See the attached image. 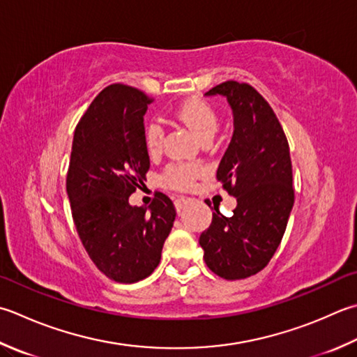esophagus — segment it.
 I'll use <instances>...</instances> for the list:
<instances>
[{"instance_id":"34e87169","label":"esophagus","mask_w":357,"mask_h":357,"mask_svg":"<svg viewBox=\"0 0 357 357\" xmlns=\"http://www.w3.org/2000/svg\"><path fill=\"white\" fill-rule=\"evenodd\" d=\"M187 202H188V199L184 197H179L176 201H174V208H176V212L183 211V208L187 206Z\"/></svg>"}]
</instances>
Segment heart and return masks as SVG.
Returning a JSON list of instances; mask_svg holds the SVG:
<instances>
[{
  "label": "heart",
  "instance_id": "heart-1",
  "mask_svg": "<svg viewBox=\"0 0 357 357\" xmlns=\"http://www.w3.org/2000/svg\"><path fill=\"white\" fill-rule=\"evenodd\" d=\"M174 116L183 122L199 141L212 139L218 130V116L211 103L201 99H188L174 109ZM164 137V130L159 123L151 122L145 128V145L150 153H156L160 149ZM202 172L198 164H172L165 169L162 181L165 185L174 188H188L193 179Z\"/></svg>",
  "mask_w": 357,
  "mask_h": 357
}]
</instances>
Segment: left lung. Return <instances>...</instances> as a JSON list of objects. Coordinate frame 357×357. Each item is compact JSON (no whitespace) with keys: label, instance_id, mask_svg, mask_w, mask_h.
Masks as SVG:
<instances>
[{"label":"left lung","instance_id":"1","mask_svg":"<svg viewBox=\"0 0 357 357\" xmlns=\"http://www.w3.org/2000/svg\"><path fill=\"white\" fill-rule=\"evenodd\" d=\"M206 96L226 97L232 108V139L216 178L236 207L230 216L215 208L199 246L208 269L240 280L266 266L283 238L294 206L289 145L269 103L248 83L229 80Z\"/></svg>","mask_w":357,"mask_h":357}]
</instances>
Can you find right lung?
Listing matches in <instances>:
<instances>
[{
  "label": "right lung",
  "instance_id": "1",
  "mask_svg": "<svg viewBox=\"0 0 357 357\" xmlns=\"http://www.w3.org/2000/svg\"><path fill=\"white\" fill-rule=\"evenodd\" d=\"M153 102L136 88L109 85L74 131L66 178L74 225L97 269L119 283L158 268L176 216L164 193L149 208L130 204L150 169L144 116Z\"/></svg>",
  "mask_w": 357,
  "mask_h": 357
}]
</instances>
